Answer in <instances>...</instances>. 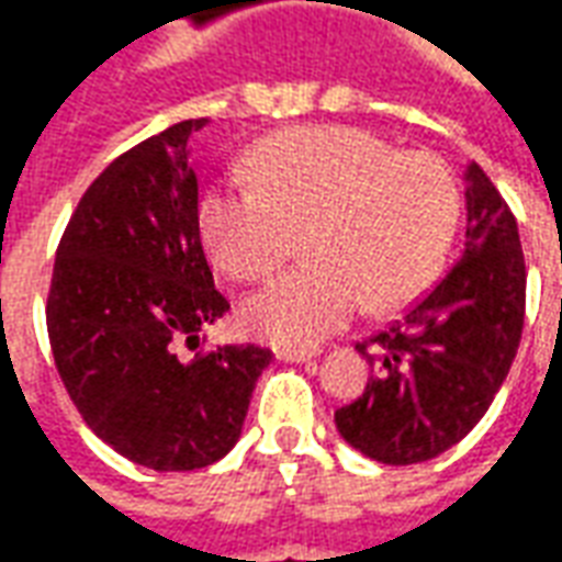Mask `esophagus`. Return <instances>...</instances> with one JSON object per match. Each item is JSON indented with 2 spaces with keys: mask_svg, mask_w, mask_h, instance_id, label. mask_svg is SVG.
I'll return each mask as SVG.
<instances>
[{
  "mask_svg": "<svg viewBox=\"0 0 562 562\" xmlns=\"http://www.w3.org/2000/svg\"><path fill=\"white\" fill-rule=\"evenodd\" d=\"M277 358L285 361V364H306V361H313L316 352H297V349H277Z\"/></svg>",
  "mask_w": 562,
  "mask_h": 562,
  "instance_id": "1",
  "label": "esophagus"
}]
</instances>
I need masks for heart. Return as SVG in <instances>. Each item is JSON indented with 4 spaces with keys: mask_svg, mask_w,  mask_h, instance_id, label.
Returning a JSON list of instances; mask_svg holds the SVG:
<instances>
[{
    "mask_svg": "<svg viewBox=\"0 0 562 562\" xmlns=\"http://www.w3.org/2000/svg\"><path fill=\"white\" fill-rule=\"evenodd\" d=\"M252 183L210 189L198 225L234 280H261L304 234L306 265L244 304V328L282 349H310L355 310L413 304L446 265L460 216L458 180L430 153H397L370 132L304 126L258 140Z\"/></svg>",
    "mask_w": 562,
    "mask_h": 562,
    "instance_id": "1",
    "label": "heart"
}]
</instances>
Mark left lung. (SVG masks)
<instances>
[{
	"label": "left lung",
	"mask_w": 562,
	"mask_h": 562,
	"mask_svg": "<svg viewBox=\"0 0 562 562\" xmlns=\"http://www.w3.org/2000/svg\"><path fill=\"white\" fill-rule=\"evenodd\" d=\"M463 180V256L397 325L355 346L373 376L334 413L349 446L389 467L439 458L460 442L518 352L527 301L518 222L475 161Z\"/></svg>",
	"instance_id": "8db88e82"
}]
</instances>
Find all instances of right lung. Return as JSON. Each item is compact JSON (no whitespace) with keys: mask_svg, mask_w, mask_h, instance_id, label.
I'll use <instances>...</instances> for the list:
<instances>
[{"mask_svg":"<svg viewBox=\"0 0 562 562\" xmlns=\"http://www.w3.org/2000/svg\"><path fill=\"white\" fill-rule=\"evenodd\" d=\"M183 120L104 168L59 240L47 337L68 397L92 434L147 470L186 472L240 439L270 349L220 346L183 358L228 313L201 232Z\"/></svg>","mask_w":562,"mask_h":562,"instance_id":"add662e5","label":"right lung"}]
</instances>
